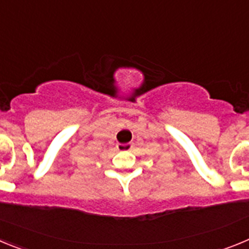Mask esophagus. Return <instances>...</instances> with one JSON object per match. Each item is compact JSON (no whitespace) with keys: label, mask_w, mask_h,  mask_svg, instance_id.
<instances>
[{"label":"esophagus","mask_w":249,"mask_h":249,"mask_svg":"<svg viewBox=\"0 0 249 249\" xmlns=\"http://www.w3.org/2000/svg\"><path fill=\"white\" fill-rule=\"evenodd\" d=\"M117 147L121 151H131L132 147H133V143H131V142H129V143H121L118 144Z\"/></svg>","instance_id":"esophagus-1"}]
</instances>
